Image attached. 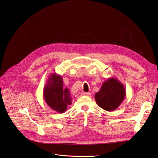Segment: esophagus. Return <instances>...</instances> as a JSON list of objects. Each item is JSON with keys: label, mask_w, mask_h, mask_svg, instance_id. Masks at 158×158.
<instances>
[{"label": "esophagus", "mask_w": 158, "mask_h": 158, "mask_svg": "<svg viewBox=\"0 0 158 158\" xmlns=\"http://www.w3.org/2000/svg\"><path fill=\"white\" fill-rule=\"evenodd\" d=\"M82 95H85V96H89L91 94L89 92H82Z\"/></svg>", "instance_id": "1"}]
</instances>
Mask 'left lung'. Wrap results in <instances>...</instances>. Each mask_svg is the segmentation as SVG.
<instances>
[{"mask_svg":"<svg viewBox=\"0 0 158 158\" xmlns=\"http://www.w3.org/2000/svg\"><path fill=\"white\" fill-rule=\"evenodd\" d=\"M126 96L123 84L114 77L109 78L103 83L95 99L98 106L107 111H112L119 107Z\"/></svg>","mask_w":158,"mask_h":158,"instance_id":"left-lung-1","label":"left lung"}]
</instances>
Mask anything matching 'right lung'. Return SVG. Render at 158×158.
I'll return each instance as SVG.
<instances>
[{
  "instance_id": "right-lung-1",
  "label": "right lung",
  "mask_w": 158,
  "mask_h": 158,
  "mask_svg": "<svg viewBox=\"0 0 158 158\" xmlns=\"http://www.w3.org/2000/svg\"><path fill=\"white\" fill-rule=\"evenodd\" d=\"M44 98L46 103L52 110L64 113L71 105L72 95L67 88H64L62 76L56 73L50 74L44 89Z\"/></svg>"
}]
</instances>
